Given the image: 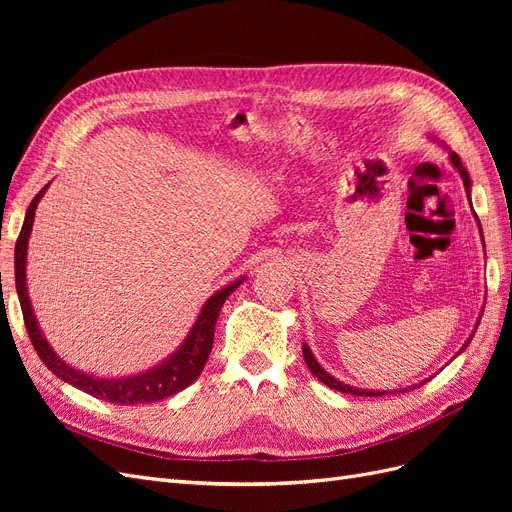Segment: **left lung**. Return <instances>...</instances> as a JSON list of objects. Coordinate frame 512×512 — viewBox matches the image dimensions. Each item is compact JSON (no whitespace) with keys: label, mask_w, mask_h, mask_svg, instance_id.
Returning a JSON list of instances; mask_svg holds the SVG:
<instances>
[{"label":"left lung","mask_w":512,"mask_h":512,"mask_svg":"<svg viewBox=\"0 0 512 512\" xmlns=\"http://www.w3.org/2000/svg\"><path fill=\"white\" fill-rule=\"evenodd\" d=\"M451 162H453V166L459 170V175H461V179H463V185H466V194H468V198H470V175H468V170L463 168V164H461L457 153H451ZM470 207H472V203H470ZM476 220H478V218H476ZM478 226H480V224H478ZM480 235H483V230H480ZM478 320H480V318H478ZM470 339H472V335H470ZM470 339H468L466 344H463V348H466V346L470 344ZM463 348H461V350H463ZM303 359H305V363H307V369L312 371V374H314L322 384L331 386V389H335V391H339V393H350V395H361V397H382V395H391V393H393V391L354 389V386H350V384H344V382L335 380L331 374H327V371H324V369L318 365V361L314 359V354H312V350L307 348V344H303ZM421 384H425V382H421ZM421 384H416V386H421ZM416 386H412V389H416Z\"/></svg>","instance_id":"1"}]
</instances>
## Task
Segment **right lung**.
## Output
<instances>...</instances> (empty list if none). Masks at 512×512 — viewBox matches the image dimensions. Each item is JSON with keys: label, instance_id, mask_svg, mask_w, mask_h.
<instances>
[{"label": "right lung", "instance_id": "1", "mask_svg": "<svg viewBox=\"0 0 512 512\" xmlns=\"http://www.w3.org/2000/svg\"><path fill=\"white\" fill-rule=\"evenodd\" d=\"M44 190L46 188H42L34 196L32 205H29V209L25 213L21 235L17 239V247H14V282H17V294H19L21 309H23L25 329H27L29 339H32V344L42 359V363L49 367L55 376L76 386V389H81L89 395L108 401V404H117V406L153 404V401L166 399L170 395L183 391L185 386H190L200 376V371H203V367L209 359V352L213 348L215 320H218V316H220V309L226 303L228 294H232V290H235L241 282L230 284V286L222 288L220 292L213 294V297L205 303L203 312H200L190 335L185 337L183 346L173 356H170V359H166L162 365L145 371V374L130 376V378H117V380H113V378L100 380L94 376L81 374V371L68 367L51 350L49 342H46L38 329V322L32 312V303H29V297H27V286H25L27 239H29V232H32L36 207H38V200L42 198Z\"/></svg>", "mask_w": 512, "mask_h": 512}]
</instances>
